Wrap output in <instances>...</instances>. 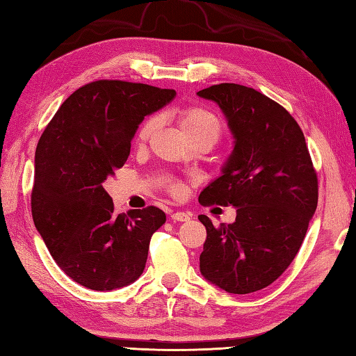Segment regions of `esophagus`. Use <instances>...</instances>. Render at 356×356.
Listing matches in <instances>:
<instances>
[{"mask_svg":"<svg viewBox=\"0 0 356 356\" xmlns=\"http://www.w3.org/2000/svg\"><path fill=\"white\" fill-rule=\"evenodd\" d=\"M171 218L174 222H188L191 218V214L182 213V211H177V213H172Z\"/></svg>","mask_w":356,"mask_h":356,"instance_id":"1","label":"esophagus"}]
</instances>
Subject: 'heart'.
Instances as JSON below:
<instances>
[{
	"label": "heart",
	"mask_w": 356,
	"mask_h": 356,
	"mask_svg": "<svg viewBox=\"0 0 356 356\" xmlns=\"http://www.w3.org/2000/svg\"><path fill=\"white\" fill-rule=\"evenodd\" d=\"M179 127L182 133L190 140L195 139H209L213 143H216L222 134V124L213 111H209L203 107H186L179 113ZM157 128V119L148 118L143 122L139 130L136 140L138 143H145ZM172 194H179L182 186L179 184H172L170 186Z\"/></svg>",
	"instance_id": "1"
}]
</instances>
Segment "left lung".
<instances>
[{"mask_svg": "<svg viewBox=\"0 0 356 356\" xmlns=\"http://www.w3.org/2000/svg\"><path fill=\"white\" fill-rule=\"evenodd\" d=\"M197 95L214 101L228 120L234 149L199 195L202 205H232L236 222L218 228L207 216L200 272L229 293H251L274 283L297 255L318 203V179L289 111L238 84Z\"/></svg>", "mask_w": 356, "mask_h": 356, "instance_id": "obj_1", "label": "left lung"}]
</instances>
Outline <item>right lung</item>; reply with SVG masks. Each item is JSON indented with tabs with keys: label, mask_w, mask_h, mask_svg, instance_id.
<instances>
[{
	"label": "right lung",
	"mask_w": 356,
	"mask_h": 356,
	"mask_svg": "<svg viewBox=\"0 0 356 356\" xmlns=\"http://www.w3.org/2000/svg\"><path fill=\"white\" fill-rule=\"evenodd\" d=\"M174 96L136 82H90L67 97L38 142L33 222L53 260L81 286L119 289L145 268L166 216L156 207L116 214L104 182L127 162L142 120Z\"/></svg>",
	"instance_id": "right-lung-1"
}]
</instances>
